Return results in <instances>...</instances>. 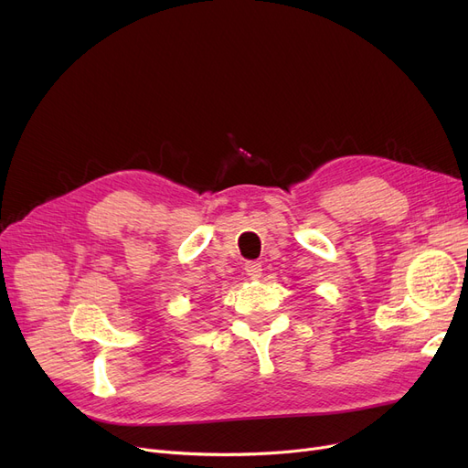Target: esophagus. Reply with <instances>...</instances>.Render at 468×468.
Wrapping results in <instances>:
<instances>
[{
  "label": "esophagus",
  "mask_w": 468,
  "mask_h": 468,
  "mask_svg": "<svg viewBox=\"0 0 468 468\" xmlns=\"http://www.w3.org/2000/svg\"><path fill=\"white\" fill-rule=\"evenodd\" d=\"M246 272L251 280H257L262 274V264L259 261H248L246 262Z\"/></svg>",
  "instance_id": "obj_1"
}]
</instances>
